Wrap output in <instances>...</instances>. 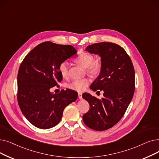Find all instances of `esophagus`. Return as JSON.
Returning <instances> with one entry per match:
<instances>
[{
  "mask_svg": "<svg viewBox=\"0 0 159 159\" xmlns=\"http://www.w3.org/2000/svg\"><path fill=\"white\" fill-rule=\"evenodd\" d=\"M82 93H79V94H78V97H79V98L80 99H82Z\"/></svg>",
  "mask_w": 159,
  "mask_h": 159,
  "instance_id": "esophagus-1",
  "label": "esophagus"
}]
</instances>
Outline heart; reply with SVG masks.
Listing matches in <instances>:
<instances>
[{
  "instance_id": "b5f03b06",
  "label": "heart",
  "mask_w": 159,
  "mask_h": 159,
  "mask_svg": "<svg viewBox=\"0 0 159 159\" xmlns=\"http://www.w3.org/2000/svg\"><path fill=\"white\" fill-rule=\"evenodd\" d=\"M75 61L76 63L86 68L87 72L92 76L98 75L101 71L102 64L101 60H94L93 56L90 53L86 52H82L75 58ZM59 71L62 77L67 78L68 77L67 61H64L60 63L59 66ZM89 83H90V80L88 78L74 79L67 84V87L72 90L82 92L85 90Z\"/></svg>"
}]
</instances>
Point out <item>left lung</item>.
<instances>
[{
	"mask_svg": "<svg viewBox=\"0 0 159 159\" xmlns=\"http://www.w3.org/2000/svg\"><path fill=\"white\" fill-rule=\"evenodd\" d=\"M86 51L101 57V71L90 89L103 91L104 98L99 99L89 93L82 94L89 104V110L82 119L92 129L107 130L121 119L133 99L135 89L133 64L123 48L116 43H97L88 45Z\"/></svg>",
	"mask_w": 159,
	"mask_h": 159,
	"instance_id": "1",
	"label": "left lung"
}]
</instances>
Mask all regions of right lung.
Segmentation results:
<instances>
[{
	"instance_id": "1",
	"label": "right lung",
	"mask_w": 159,
	"mask_h": 159,
	"mask_svg": "<svg viewBox=\"0 0 159 159\" xmlns=\"http://www.w3.org/2000/svg\"><path fill=\"white\" fill-rule=\"evenodd\" d=\"M77 53L70 45L45 41L34 48L20 64L17 101L23 114L33 125L41 129L57 125L64 108L77 100L78 93L71 89H62L59 93L50 91L62 80L60 63Z\"/></svg>"
}]
</instances>
